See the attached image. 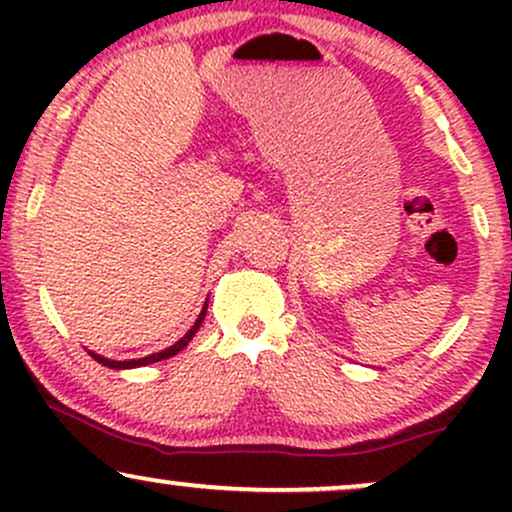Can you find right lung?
I'll use <instances>...</instances> for the list:
<instances>
[{
    "label": "right lung",
    "mask_w": 512,
    "mask_h": 512,
    "mask_svg": "<svg viewBox=\"0 0 512 512\" xmlns=\"http://www.w3.org/2000/svg\"><path fill=\"white\" fill-rule=\"evenodd\" d=\"M204 315H207V308L202 310V313H199V317H197V322L195 325H192V330L185 334V337L180 339V342H175L173 346H170V349H163V351H158V354H151V356H144V358H137V361H110V358H103V356H98V354H91L93 358H96L98 363H103V366H108V368H137V366H146V363H156V361H163V358H170V356H175L178 354V351H182L185 349L187 344H190V339L195 337V332L199 330V325H202V320H204Z\"/></svg>",
    "instance_id": "right-lung-1"
}]
</instances>
